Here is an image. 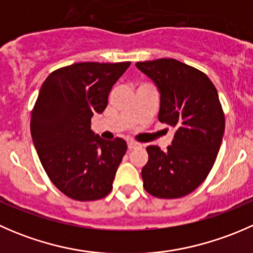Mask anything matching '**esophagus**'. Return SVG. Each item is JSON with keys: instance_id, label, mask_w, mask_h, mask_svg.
I'll use <instances>...</instances> for the list:
<instances>
[{"instance_id": "1", "label": "esophagus", "mask_w": 253, "mask_h": 253, "mask_svg": "<svg viewBox=\"0 0 253 253\" xmlns=\"http://www.w3.org/2000/svg\"><path fill=\"white\" fill-rule=\"evenodd\" d=\"M127 145H128V149H136V148H138L141 144L137 142H134V141H128Z\"/></svg>"}]
</instances>
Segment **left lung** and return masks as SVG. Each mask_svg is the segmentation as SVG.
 <instances>
[{"mask_svg": "<svg viewBox=\"0 0 253 253\" xmlns=\"http://www.w3.org/2000/svg\"><path fill=\"white\" fill-rule=\"evenodd\" d=\"M136 66L159 89V121L175 128L168 150L147 147L143 186L158 198L183 197L206 180L220 149L225 117L218 91L207 75L174 58Z\"/></svg>", "mask_w": 253, "mask_h": 253, "instance_id": "left-lung-1", "label": "left lung"}]
</instances>
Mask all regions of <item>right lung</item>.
<instances>
[{"label": "right lung", "mask_w": 253, "mask_h": 253, "mask_svg": "<svg viewBox=\"0 0 253 253\" xmlns=\"http://www.w3.org/2000/svg\"><path fill=\"white\" fill-rule=\"evenodd\" d=\"M129 65L73 63L42 83L30 119L32 138L48 178L72 200L96 201L111 192L127 144L94 134L90 120L105 110L112 85Z\"/></svg>", "instance_id": "add662e5"}]
</instances>
